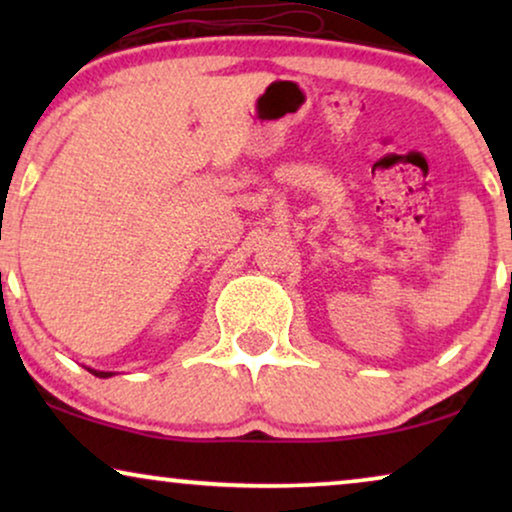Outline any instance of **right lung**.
Wrapping results in <instances>:
<instances>
[{
  "label": "right lung",
  "instance_id": "add662e5",
  "mask_svg": "<svg viewBox=\"0 0 512 512\" xmlns=\"http://www.w3.org/2000/svg\"><path fill=\"white\" fill-rule=\"evenodd\" d=\"M90 373H93L95 377H111L114 373H109V370H95V368H88Z\"/></svg>",
  "mask_w": 512,
  "mask_h": 512
}]
</instances>
